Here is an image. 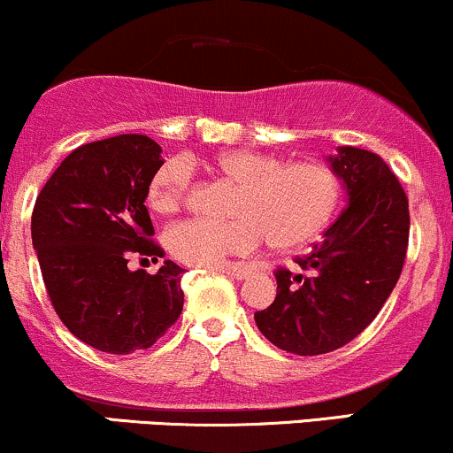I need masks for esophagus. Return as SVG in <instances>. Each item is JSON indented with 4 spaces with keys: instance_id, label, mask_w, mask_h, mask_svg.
<instances>
[{
    "instance_id": "34e87169",
    "label": "esophagus",
    "mask_w": 453,
    "mask_h": 453,
    "mask_svg": "<svg viewBox=\"0 0 453 453\" xmlns=\"http://www.w3.org/2000/svg\"><path fill=\"white\" fill-rule=\"evenodd\" d=\"M219 273L227 274V277L236 279V280H244L251 277V268L247 266H226V268H219Z\"/></svg>"
}]
</instances>
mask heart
Returning <instances> with one entry per match:
<instances>
[{
	"label": "heart",
	"mask_w": 453,
	"mask_h": 453,
	"mask_svg": "<svg viewBox=\"0 0 453 453\" xmlns=\"http://www.w3.org/2000/svg\"><path fill=\"white\" fill-rule=\"evenodd\" d=\"M217 174L238 185L230 215L217 221L194 217L165 234L170 253L197 268H221L247 256L268 238L277 249L306 244L332 221L339 209L341 176L321 161H292L262 150L234 149L211 161ZM194 180L187 157H170L149 183V204L159 215L183 206Z\"/></svg>",
	"instance_id": "heart-1"
}]
</instances>
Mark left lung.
<instances>
[{"instance_id": "8db88e82", "label": "left lung", "mask_w": 453, "mask_h": 453, "mask_svg": "<svg viewBox=\"0 0 453 453\" xmlns=\"http://www.w3.org/2000/svg\"><path fill=\"white\" fill-rule=\"evenodd\" d=\"M327 157L347 206L300 273L279 268L277 298L256 324L279 349L319 356L356 339L392 294L409 244V200L396 174L371 150L339 147Z\"/></svg>"}]
</instances>
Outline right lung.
Listing matches in <instances>:
<instances>
[{"label": "right lung", "instance_id": "right-lung-1", "mask_svg": "<svg viewBox=\"0 0 453 453\" xmlns=\"http://www.w3.org/2000/svg\"><path fill=\"white\" fill-rule=\"evenodd\" d=\"M161 164L159 144L140 134L82 144L46 180L31 215L55 313L76 339L114 356L149 349L183 311V268L170 259L155 274L127 268L136 253L164 257L144 206Z\"/></svg>", "mask_w": 453, "mask_h": 453}]
</instances>
